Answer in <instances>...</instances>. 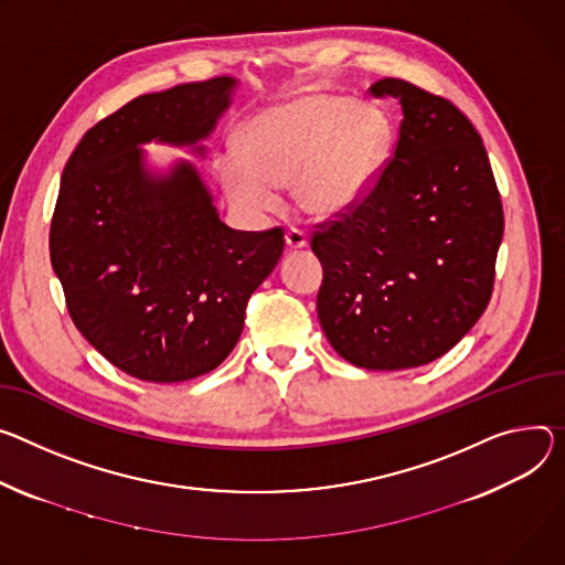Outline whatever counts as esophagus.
<instances>
[{
  "instance_id": "esophagus-1",
  "label": "esophagus",
  "mask_w": 565,
  "mask_h": 565,
  "mask_svg": "<svg viewBox=\"0 0 565 565\" xmlns=\"http://www.w3.org/2000/svg\"><path fill=\"white\" fill-rule=\"evenodd\" d=\"M306 243H309V236H306V232H301V230H297V227H290V230L286 232V245H288V249H301V247H306Z\"/></svg>"
}]
</instances>
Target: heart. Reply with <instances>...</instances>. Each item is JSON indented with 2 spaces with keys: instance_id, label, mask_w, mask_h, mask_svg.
<instances>
[{
  "instance_id": "1",
  "label": "heart",
  "mask_w": 565,
  "mask_h": 565,
  "mask_svg": "<svg viewBox=\"0 0 565 565\" xmlns=\"http://www.w3.org/2000/svg\"><path fill=\"white\" fill-rule=\"evenodd\" d=\"M234 148L214 160L216 178L238 212L264 218L281 207L279 189L318 221L344 216L376 184L392 143V121L376 104L316 92L256 113Z\"/></svg>"
}]
</instances>
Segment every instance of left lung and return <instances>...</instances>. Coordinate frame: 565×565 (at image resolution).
Masks as SVG:
<instances>
[{
  "label": "left lung",
  "mask_w": 565,
  "mask_h": 565,
  "mask_svg": "<svg viewBox=\"0 0 565 565\" xmlns=\"http://www.w3.org/2000/svg\"><path fill=\"white\" fill-rule=\"evenodd\" d=\"M370 92L398 100L390 164L355 207L322 225L318 318L355 367H422L484 313L504 218L487 150L450 100L401 78Z\"/></svg>",
  "instance_id": "obj_1"
}]
</instances>
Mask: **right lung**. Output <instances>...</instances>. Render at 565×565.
I'll return each mask as SVG.
<instances>
[{"label": "right lung", "mask_w": 565, "mask_h": 565, "mask_svg": "<svg viewBox=\"0 0 565 565\" xmlns=\"http://www.w3.org/2000/svg\"><path fill=\"white\" fill-rule=\"evenodd\" d=\"M238 81L218 76L137 96L89 128L61 178L49 249L70 316L121 372L180 383L236 347L249 295L275 270L281 227L238 232L189 160L148 164L143 143L207 139Z\"/></svg>", "instance_id": "1"}]
</instances>
